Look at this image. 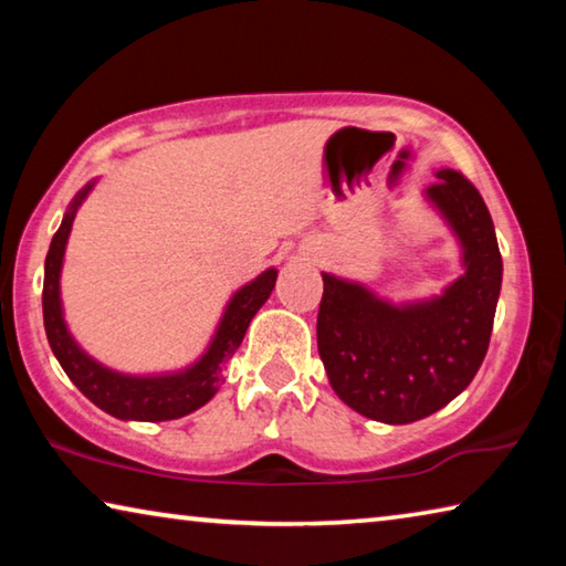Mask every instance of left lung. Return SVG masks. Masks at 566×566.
<instances>
[{"label": "left lung", "mask_w": 566, "mask_h": 566, "mask_svg": "<svg viewBox=\"0 0 566 566\" xmlns=\"http://www.w3.org/2000/svg\"><path fill=\"white\" fill-rule=\"evenodd\" d=\"M429 202L464 249V274L442 296L395 306L361 284L322 274L319 357L337 397L359 415L409 424L447 407L482 367L502 286V254L482 195L439 169Z\"/></svg>", "instance_id": "8db88e82"}]
</instances>
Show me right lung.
I'll return each instance as SVG.
<instances>
[{"mask_svg": "<svg viewBox=\"0 0 566 566\" xmlns=\"http://www.w3.org/2000/svg\"><path fill=\"white\" fill-rule=\"evenodd\" d=\"M92 185L76 191V197L72 199L70 209H66L60 229H56V234L52 237L50 252H46L42 290L46 339H50V347L56 361L62 364V369L66 371V377L74 381V387L90 401H94L99 409L107 411V415L137 421L179 419L189 415V411L205 407L207 401L217 395L219 385H222L224 364L234 357L239 344H242L249 322H252L256 312H260V306L270 300L276 282V270H266L232 296V302H229L224 317L219 322V329L212 344H209L207 354L197 364H191L189 369L161 377L117 375V371L102 367L99 361L87 357V354L80 349V344L72 339V334L66 332V324L62 319L60 272L64 260V247L76 209L84 202V197L90 195Z\"/></svg>", "mask_w": 566, "mask_h": 566, "instance_id": "1", "label": "right lung"}]
</instances>
